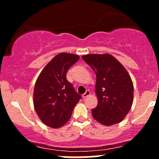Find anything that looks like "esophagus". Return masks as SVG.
<instances>
[{"label":"esophagus","instance_id":"esophagus-1","mask_svg":"<svg viewBox=\"0 0 159 159\" xmlns=\"http://www.w3.org/2000/svg\"><path fill=\"white\" fill-rule=\"evenodd\" d=\"M90 95V90H87L85 92V93H84L83 95H82V97H83L84 98H87V96H89Z\"/></svg>","mask_w":159,"mask_h":159}]
</instances>
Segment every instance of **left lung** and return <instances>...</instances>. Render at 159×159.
I'll use <instances>...</instances> for the list:
<instances>
[{
  "mask_svg": "<svg viewBox=\"0 0 159 159\" xmlns=\"http://www.w3.org/2000/svg\"><path fill=\"white\" fill-rule=\"evenodd\" d=\"M82 59L96 75L95 91L98 105L92 109L93 116L107 126L120 123L133 102L134 87L127 70L109 54H87L82 56Z\"/></svg>",
  "mask_w": 159,
  "mask_h": 159,
  "instance_id": "obj_1",
  "label": "left lung"
}]
</instances>
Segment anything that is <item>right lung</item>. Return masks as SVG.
<instances>
[{"mask_svg": "<svg viewBox=\"0 0 159 159\" xmlns=\"http://www.w3.org/2000/svg\"><path fill=\"white\" fill-rule=\"evenodd\" d=\"M79 58L73 54H58L45 66L36 80L34 108L41 121L49 127L57 129L66 123L81 98L66 79L68 69Z\"/></svg>", "mask_w": 159, "mask_h": 159, "instance_id": "1", "label": "right lung"}]
</instances>
